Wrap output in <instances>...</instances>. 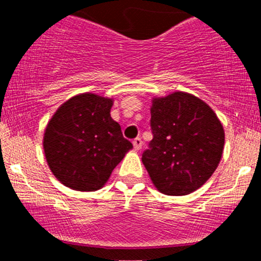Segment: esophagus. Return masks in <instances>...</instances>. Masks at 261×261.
I'll return each instance as SVG.
<instances>
[{
	"label": "esophagus",
	"instance_id": "34e87169",
	"mask_svg": "<svg viewBox=\"0 0 261 261\" xmlns=\"http://www.w3.org/2000/svg\"><path fill=\"white\" fill-rule=\"evenodd\" d=\"M133 144H134V149H135V150H140L141 146H143V140H141L140 138H136L135 140L133 141Z\"/></svg>",
	"mask_w": 261,
	"mask_h": 261
}]
</instances>
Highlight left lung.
Masks as SVG:
<instances>
[{
	"label": "left lung",
	"mask_w": 261,
	"mask_h": 261,
	"mask_svg": "<svg viewBox=\"0 0 261 261\" xmlns=\"http://www.w3.org/2000/svg\"><path fill=\"white\" fill-rule=\"evenodd\" d=\"M152 140L143 152L152 184L168 196H186L203 186L223 151L222 123L206 102L186 92L152 99Z\"/></svg>",
	"instance_id": "obj_1"
}]
</instances>
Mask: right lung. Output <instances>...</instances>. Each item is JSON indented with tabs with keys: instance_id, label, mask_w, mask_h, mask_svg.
<instances>
[{
	"instance_id": "add662e5",
	"label": "right lung",
	"mask_w": 261,
	"mask_h": 261,
	"mask_svg": "<svg viewBox=\"0 0 261 261\" xmlns=\"http://www.w3.org/2000/svg\"><path fill=\"white\" fill-rule=\"evenodd\" d=\"M111 98L72 97L50 118L44 134L46 162L60 183L81 192L102 188L133 144L112 120Z\"/></svg>"
}]
</instances>
